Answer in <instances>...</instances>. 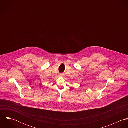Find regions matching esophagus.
Instances as JSON below:
<instances>
[{
	"label": "esophagus",
	"instance_id": "1",
	"mask_svg": "<svg viewBox=\"0 0 128 128\" xmlns=\"http://www.w3.org/2000/svg\"><path fill=\"white\" fill-rule=\"evenodd\" d=\"M59 76H64V74H62V73H60V74H59Z\"/></svg>",
	"mask_w": 128,
	"mask_h": 128
}]
</instances>
